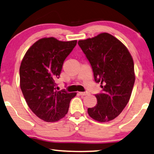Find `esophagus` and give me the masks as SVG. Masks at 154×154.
<instances>
[{
	"label": "esophagus",
	"instance_id": "esophagus-1",
	"mask_svg": "<svg viewBox=\"0 0 154 154\" xmlns=\"http://www.w3.org/2000/svg\"><path fill=\"white\" fill-rule=\"evenodd\" d=\"M79 94L81 96H86V95L89 94V92H87V91H80V92H79Z\"/></svg>",
	"mask_w": 154,
	"mask_h": 154
}]
</instances>
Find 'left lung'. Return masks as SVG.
Returning a JSON list of instances; mask_svg holds the SVG:
<instances>
[{"label":"left lung","mask_w":154,"mask_h":154,"mask_svg":"<svg viewBox=\"0 0 154 154\" xmlns=\"http://www.w3.org/2000/svg\"><path fill=\"white\" fill-rule=\"evenodd\" d=\"M78 45L90 63L94 81L102 85V91L95 94L97 104L87 112L94 120L109 122L129 101L135 82L133 59L124 45L106 32L79 40Z\"/></svg>","instance_id":"left-lung-1"}]
</instances>
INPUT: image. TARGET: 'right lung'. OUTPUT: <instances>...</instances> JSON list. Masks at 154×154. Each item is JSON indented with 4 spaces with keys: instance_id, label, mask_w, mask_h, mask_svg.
<instances>
[{
    "instance_id": "add662e5",
    "label": "right lung",
    "mask_w": 154,
    "mask_h": 154,
    "mask_svg": "<svg viewBox=\"0 0 154 154\" xmlns=\"http://www.w3.org/2000/svg\"><path fill=\"white\" fill-rule=\"evenodd\" d=\"M77 40L63 42L54 38H42L25 53L20 67V88L28 106L35 115L47 122L63 118L76 93L56 90L66 58Z\"/></svg>"
}]
</instances>
